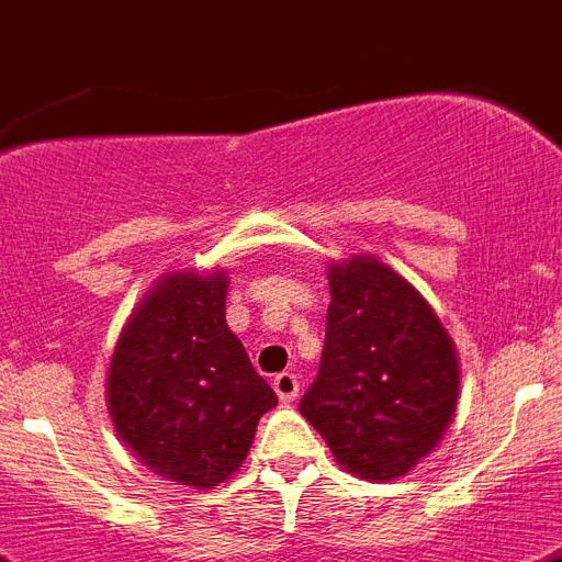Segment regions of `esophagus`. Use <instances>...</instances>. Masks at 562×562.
<instances>
[{
  "instance_id": "34e87169",
  "label": "esophagus",
  "mask_w": 562,
  "mask_h": 562,
  "mask_svg": "<svg viewBox=\"0 0 562 562\" xmlns=\"http://www.w3.org/2000/svg\"><path fill=\"white\" fill-rule=\"evenodd\" d=\"M274 393L280 396L282 405H288V402H293L299 396V376L291 374V371H282V374L274 376Z\"/></svg>"
}]
</instances>
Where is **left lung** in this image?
<instances>
[{
    "instance_id": "left-lung-1",
    "label": "left lung",
    "mask_w": 562,
    "mask_h": 562,
    "mask_svg": "<svg viewBox=\"0 0 562 562\" xmlns=\"http://www.w3.org/2000/svg\"><path fill=\"white\" fill-rule=\"evenodd\" d=\"M327 280L322 366L299 413L340 469L369 482L400 480L452 424L458 349L427 299L380 257L333 260Z\"/></svg>"
}]
</instances>
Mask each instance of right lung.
<instances>
[{
	"label": "right lung",
	"instance_id": "obj_1",
	"mask_svg": "<svg viewBox=\"0 0 562 562\" xmlns=\"http://www.w3.org/2000/svg\"><path fill=\"white\" fill-rule=\"evenodd\" d=\"M227 271H169L115 340L104 402L119 440L177 485L229 480L277 393L227 327Z\"/></svg>",
	"mask_w": 562,
	"mask_h": 562
}]
</instances>
